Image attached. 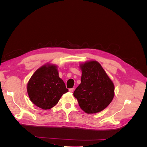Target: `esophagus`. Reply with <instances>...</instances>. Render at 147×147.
<instances>
[{
	"label": "esophagus",
	"instance_id": "obj_1",
	"mask_svg": "<svg viewBox=\"0 0 147 147\" xmlns=\"http://www.w3.org/2000/svg\"><path fill=\"white\" fill-rule=\"evenodd\" d=\"M74 88H70L69 89V91L70 92H72L74 91Z\"/></svg>",
	"mask_w": 147,
	"mask_h": 147
}]
</instances>
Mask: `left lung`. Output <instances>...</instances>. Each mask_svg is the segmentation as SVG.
Here are the masks:
<instances>
[{
	"mask_svg": "<svg viewBox=\"0 0 147 147\" xmlns=\"http://www.w3.org/2000/svg\"><path fill=\"white\" fill-rule=\"evenodd\" d=\"M80 67L82 72L81 83L75 90L74 96L85 113L100 112L113 99L114 84L96 61L81 64Z\"/></svg>",
	"mask_w": 147,
	"mask_h": 147,
	"instance_id": "obj_1",
	"label": "left lung"
}]
</instances>
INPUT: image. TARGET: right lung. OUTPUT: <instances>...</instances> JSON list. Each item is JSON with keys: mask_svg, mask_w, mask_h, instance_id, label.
Masks as SVG:
<instances>
[{"mask_svg": "<svg viewBox=\"0 0 147 147\" xmlns=\"http://www.w3.org/2000/svg\"><path fill=\"white\" fill-rule=\"evenodd\" d=\"M27 91L31 102L43 110L55 106L61 96L69 91L59 77L57 67L51 64L44 65L35 71L28 83Z\"/></svg>", "mask_w": 147, "mask_h": 147, "instance_id": "right-lung-1", "label": "right lung"}]
</instances>
